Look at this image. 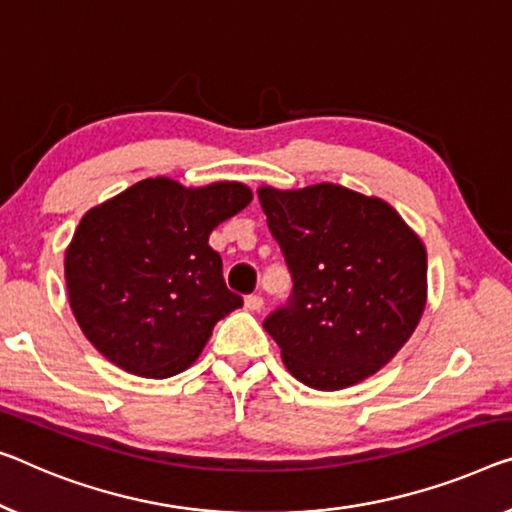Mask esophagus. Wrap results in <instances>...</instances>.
Masks as SVG:
<instances>
[{
  "mask_svg": "<svg viewBox=\"0 0 512 512\" xmlns=\"http://www.w3.org/2000/svg\"><path fill=\"white\" fill-rule=\"evenodd\" d=\"M246 308L253 312H259L264 308V299L259 294H250V296H246Z\"/></svg>",
  "mask_w": 512,
  "mask_h": 512,
  "instance_id": "esophagus-1",
  "label": "esophagus"
}]
</instances>
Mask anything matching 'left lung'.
Listing matches in <instances>:
<instances>
[{"mask_svg":"<svg viewBox=\"0 0 512 512\" xmlns=\"http://www.w3.org/2000/svg\"><path fill=\"white\" fill-rule=\"evenodd\" d=\"M257 195L294 282L264 319L287 370L317 391L375 375L421 322L423 241L391 204L335 183Z\"/></svg>","mask_w":512,"mask_h":512,"instance_id":"left-lung-1","label":"left lung"}]
</instances>
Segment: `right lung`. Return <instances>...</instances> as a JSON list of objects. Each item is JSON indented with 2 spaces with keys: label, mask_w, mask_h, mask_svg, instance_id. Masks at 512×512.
<instances>
[{
  "label": "right lung",
  "mask_w": 512,
  "mask_h": 512,
  "mask_svg": "<svg viewBox=\"0 0 512 512\" xmlns=\"http://www.w3.org/2000/svg\"><path fill=\"white\" fill-rule=\"evenodd\" d=\"M250 200L236 181L183 188L156 177L87 211L64 273L91 345L131 375L165 379L190 368L213 326L243 305L209 234Z\"/></svg>",
  "instance_id": "add662e5"
}]
</instances>
